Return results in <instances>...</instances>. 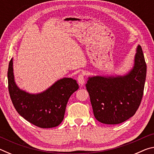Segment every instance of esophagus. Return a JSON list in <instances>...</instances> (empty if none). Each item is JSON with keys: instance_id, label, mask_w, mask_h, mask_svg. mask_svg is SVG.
<instances>
[{"instance_id": "1", "label": "esophagus", "mask_w": 154, "mask_h": 154, "mask_svg": "<svg viewBox=\"0 0 154 154\" xmlns=\"http://www.w3.org/2000/svg\"><path fill=\"white\" fill-rule=\"evenodd\" d=\"M77 81L80 85H83L84 84L85 79H84V77H83V75H79L77 77Z\"/></svg>"}]
</instances>
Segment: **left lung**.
<instances>
[{"label":"left lung","instance_id":"1","mask_svg":"<svg viewBox=\"0 0 154 154\" xmlns=\"http://www.w3.org/2000/svg\"><path fill=\"white\" fill-rule=\"evenodd\" d=\"M147 73L144 56L138 45L134 65L124 75H96L85 85L94 115L105 124H118L131 118L141 102Z\"/></svg>","mask_w":154,"mask_h":154}]
</instances>
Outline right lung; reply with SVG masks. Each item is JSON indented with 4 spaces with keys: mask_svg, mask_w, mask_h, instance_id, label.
<instances>
[{
    "mask_svg": "<svg viewBox=\"0 0 154 154\" xmlns=\"http://www.w3.org/2000/svg\"><path fill=\"white\" fill-rule=\"evenodd\" d=\"M9 92L15 109L30 123L42 128L58 126L64 119L69 98L79 89L77 81L64 77L40 93L32 94L17 86L15 81L13 58L9 64Z\"/></svg>",
    "mask_w": 154,
    "mask_h": 154,
    "instance_id": "1",
    "label": "right lung"
}]
</instances>
